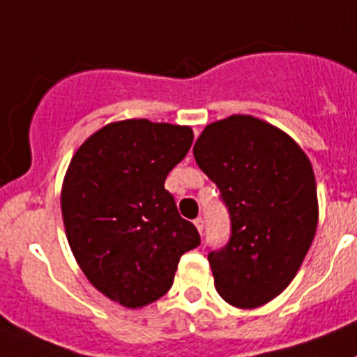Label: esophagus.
Wrapping results in <instances>:
<instances>
[{
  "label": "esophagus",
  "instance_id": "obj_1",
  "mask_svg": "<svg viewBox=\"0 0 357 357\" xmlns=\"http://www.w3.org/2000/svg\"><path fill=\"white\" fill-rule=\"evenodd\" d=\"M194 225H196V229L199 230V234H203V229H205V221H203V218H196V220H194Z\"/></svg>",
  "mask_w": 357,
  "mask_h": 357
}]
</instances>
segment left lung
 Wrapping results in <instances>:
<instances>
[{
	"mask_svg": "<svg viewBox=\"0 0 357 357\" xmlns=\"http://www.w3.org/2000/svg\"><path fill=\"white\" fill-rule=\"evenodd\" d=\"M197 167L220 188L230 238L208 252L227 303L256 308L287 289L317 227L312 165L292 137L252 116H230L202 132Z\"/></svg>",
	"mask_w": 357,
	"mask_h": 357,
	"instance_id": "1",
	"label": "left lung"
}]
</instances>
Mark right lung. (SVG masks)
Returning <instances> with one entry per match:
<instances>
[{"instance_id":"add662e5","label":"right lung","mask_w":357,"mask_h":357,"mask_svg":"<svg viewBox=\"0 0 357 357\" xmlns=\"http://www.w3.org/2000/svg\"><path fill=\"white\" fill-rule=\"evenodd\" d=\"M192 139L190 127L127 119L92 134L68 165L61 190L68 245L92 285L123 307L167 294L179 257L202 243L165 190Z\"/></svg>"}]
</instances>
